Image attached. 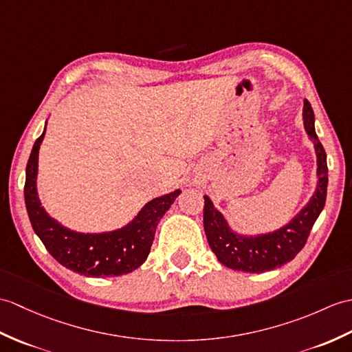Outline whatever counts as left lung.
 <instances>
[{
	"mask_svg": "<svg viewBox=\"0 0 352 352\" xmlns=\"http://www.w3.org/2000/svg\"><path fill=\"white\" fill-rule=\"evenodd\" d=\"M303 124L316 154V187L306 206L287 225L272 232L248 235L234 231L225 216L204 195V230L211 250L228 268L246 273H263L279 268L296 258L305 248L310 230L325 206L327 154L315 132V116L310 103L303 102Z\"/></svg>",
	"mask_w": 352,
	"mask_h": 352,
	"instance_id": "1",
	"label": "left lung"
}]
</instances>
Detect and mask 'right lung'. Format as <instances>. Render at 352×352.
I'll return each mask as SVG.
<instances>
[{"instance_id":"obj_1","label":"right lung","mask_w":352,"mask_h":352,"mask_svg":"<svg viewBox=\"0 0 352 352\" xmlns=\"http://www.w3.org/2000/svg\"><path fill=\"white\" fill-rule=\"evenodd\" d=\"M46 133L32 145L27 163L23 196L32 230L47 252L72 272L88 277H113L132 273L148 256L156 228L182 190L148 201L124 226L104 232H78L47 214L37 193L38 150Z\"/></svg>"}]
</instances>
